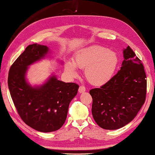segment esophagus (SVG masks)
Here are the masks:
<instances>
[{"instance_id": "1", "label": "esophagus", "mask_w": 155, "mask_h": 155, "mask_svg": "<svg viewBox=\"0 0 155 155\" xmlns=\"http://www.w3.org/2000/svg\"><path fill=\"white\" fill-rule=\"evenodd\" d=\"M78 91L80 93H83L86 91V87H85L84 86H80V87H79Z\"/></svg>"}]
</instances>
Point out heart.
<instances>
[{
	"label": "heart",
	"mask_w": 155,
	"mask_h": 155,
	"mask_svg": "<svg viewBox=\"0 0 155 155\" xmlns=\"http://www.w3.org/2000/svg\"><path fill=\"white\" fill-rule=\"evenodd\" d=\"M118 62V56L114 51L102 46L94 45L78 53L73 63L68 61L65 68L72 76L77 75L76 68H86L85 75L87 80L94 86H101L111 79Z\"/></svg>",
	"instance_id": "obj_1"
}]
</instances>
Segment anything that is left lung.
Listing matches in <instances>:
<instances>
[{"label": "left lung", "mask_w": 155, "mask_h": 155, "mask_svg": "<svg viewBox=\"0 0 155 155\" xmlns=\"http://www.w3.org/2000/svg\"><path fill=\"white\" fill-rule=\"evenodd\" d=\"M123 53L120 70L102 86L90 91L93 118L106 130H116L128 124L146 100L147 75L143 64L129 46Z\"/></svg>", "instance_id": "obj_1"}]
</instances>
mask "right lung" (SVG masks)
I'll use <instances>...</instances> for the list:
<instances>
[{
    "label": "right lung",
    "mask_w": 155,
    "mask_h": 155,
    "mask_svg": "<svg viewBox=\"0 0 155 155\" xmlns=\"http://www.w3.org/2000/svg\"><path fill=\"white\" fill-rule=\"evenodd\" d=\"M48 52L45 45L33 44L11 66L8 86L12 102L25 124L43 132L58 130L67 118L68 107L78 93L79 85L65 83L55 76L38 88L25 81L28 65L38 61Z\"/></svg>",
    "instance_id": "right-lung-1"
}]
</instances>
